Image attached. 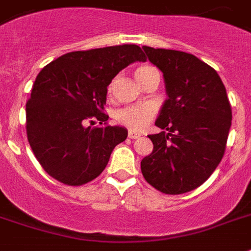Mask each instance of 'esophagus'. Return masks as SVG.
Masks as SVG:
<instances>
[{
	"instance_id": "obj_1",
	"label": "esophagus",
	"mask_w": 251,
	"mask_h": 251,
	"mask_svg": "<svg viewBox=\"0 0 251 251\" xmlns=\"http://www.w3.org/2000/svg\"><path fill=\"white\" fill-rule=\"evenodd\" d=\"M127 137H129L130 139H137L141 137V134L135 133V131H129V133H127Z\"/></svg>"
}]
</instances>
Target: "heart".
Here are the masks:
<instances>
[{
    "mask_svg": "<svg viewBox=\"0 0 251 251\" xmlns=\"http://www.w3.org/2000/svg\"><path fill=\"white\" fill-rule=\"evenodd\" d=\"M155 71L156 70L154 67L141 66L135 70L134 76H135V79L138 80L139 83L143 85V84L146 83V80L149 79V76H150L152 72H155ZM113 87H114V80L109 84V92H112ZM155 106L151 104L126 106V108H122L120 109V110H117V113H116V121H117L120 125L127 127L129 130L139 131V130H142L152 118L155 117Z\"/></svg>",
    "mask_w": 251,
    "mask_h": 251,
    "instance_id": "heart-1",
    "label": "heart"
}]
</instances>
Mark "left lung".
I'll list each match as a JSON object with an SVG mask.
<instances>
[{
  "instance_id": "8db88e82",
  "label": "left lung",
  "mask_w": 251,
  "mask_h": 251,
  "mask_svg": "<svg viewBox=\"0 0 251 251\" xmlns=\"http://www.w3.org/2000/svg\"><path fill=\"white\" fill-rule=\"evenodd\" d=\"M163 72L168 99L149 138L152 152L141 162L143 177L166 195L198 188L212 175L226 149L232 108L219 74L195 55L143 46Z\"/></svg>"
}]
</instances>
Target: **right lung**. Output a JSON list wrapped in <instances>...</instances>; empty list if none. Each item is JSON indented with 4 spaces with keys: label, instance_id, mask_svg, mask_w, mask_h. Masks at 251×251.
<instances>
[{
    "label": "right lung",
    "instance_id": "add662e5",
    "mask_svg": "<svg viewBox=\"0 0 251 251\" xmlns=\"http://www.w3.org/2000/svg\"><path fill=\"white\" fill-rule=\"evenodd\" d=\"M133 62H146L137 45L74 51L38 74L26 102V133L34 155L50 176L83 185L104 171L127 130L106 125L108 85ZM91 118L104 128H91Z\"/></svg>",
    "mask_w": 251,
    "mask_h": 251
}]
</instances>
